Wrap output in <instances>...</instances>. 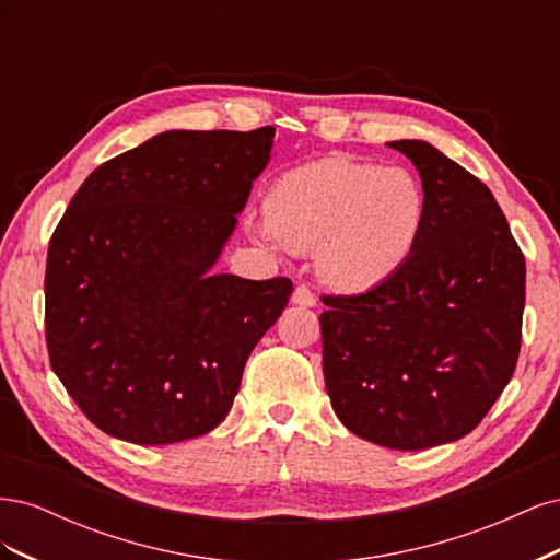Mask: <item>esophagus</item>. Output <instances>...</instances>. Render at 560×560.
<instances>
[{"instance_id":"esophagus-1","label":"esophagus","mask_w":560,"mask_h":560,"mask_svg":"<svg viewBox=\"0 0 560 560\" xmlns=\"http://www.w3.org/2000/svg\"><path fill=\"white\" fill-rule=\"evenodd\" d=\"M292 303H296V306H306V308H313L315 303H317V299H315V294L308 290L306 284H299L296 290L292 292Z\"/></svg>"}]
</instances>
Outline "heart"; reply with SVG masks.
<instances>
[{"instance_id": "heart-1", "label": "heart", "mask_w": 560, "mask_h": 560, "mask_svg": "<svg viewBox=\"0 0 560 560\" xmlns=\"http://www.w3.org/2000/svg\"><path fill=\"white\" fill-rule=\"evenodd\" d=\"M425 214V189L413 173L331 156L276 179L257 235L294 252L317 249L322 280L362 292L411 257Z\"/></svg>"}]
</instances>
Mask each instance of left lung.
Listing matches in <instances>:
<instances>
[{
  "instance_id": "1",
  "label": "left lung",
  "mask_w": 560,
  "mask_h": 560,
  "mask_svg": "<svg viewBox=\"0 0 560 560\" xmlns=\"http://www.w3.org/2000/svg\"><path fill=\"white\" fill-rule=\"evenodd\" d=\"M411 159L428 214L411 257L352 296H325L322 371L343 425L422 451L479 425L510 383L525 306V259L488 186L422 140Z\"/></svg>"
}]
</instances>
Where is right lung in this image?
Listing matches in <instances>:
<instances>
[{
    "mask_svg": "<svg viewBox=\"0 0 560 560\" xmlns=\"http://www.w3.org/2000/svg\"><path fill=\"white\" fill-rule=\"evenodd\" d=\"M276 128L167 130L89 175L46 259L50 366L95 428L140 446L208 434L292 294L212 273Z\"/></svg>",
    "mask_w": 560,
    "mask_h": 560,
    "instance_id": "right-lung-1",
    "label": "right lung"
}]
</instances>
